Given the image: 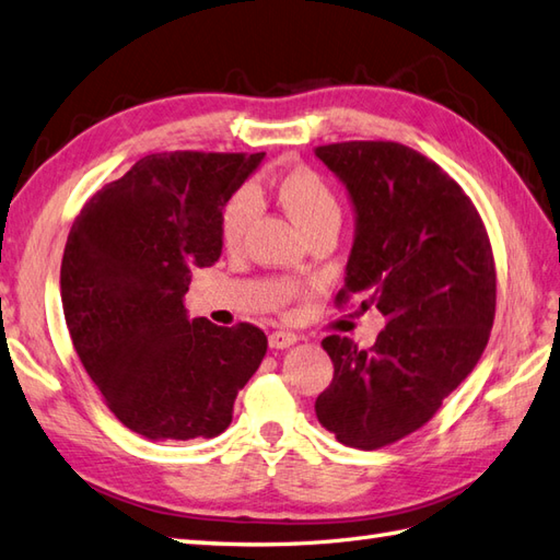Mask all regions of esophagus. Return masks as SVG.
<instances>
[{"label":"esophagus","instance_id":"esophagus-1","mask_svg":"<svg viewBox=\"0 0 560 560\" xmlns=\"http://www.w3.org/2000/svg\"><path fill=\"white\" fill-rule=\"evenodd\" d=\"M272 350H284V347H290L296 342V335L290 330H272L270 338H268Z\"/></svg>","mask_w":560,"mask_h":560}]
</instances>
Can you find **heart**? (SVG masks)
I'll return each instance as SVG.
<instances>
[{
  "label": "heart",
  "mask_w": 560,
  "mask_h": 560,
  "mask_svg": "<svg viewBox=\"0 0 560 560\" xmlns=\"http://www.w3.org/2000/svg\"><path fill=\"white\" fill-rule=\"evenodd\" d=\"M278 201L308 237L320 230H338L342 218L340 198L330 182L312 167H294L278 182ZM258 213L256 196L248 189L232 194L218 218V234L228 252H240L246 232Z\"/></svg>",
  "instance_id": "heart-1"
}]
</instances>
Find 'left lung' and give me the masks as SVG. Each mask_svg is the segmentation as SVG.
<instances>
[{
    "instance_id": "8db88e82",
    "label": "left lung",
    "mask_w": 560,
    "mask_h": 560,
    "mask_svg": "<svg viewBox=\"0 0 560 560\" xmlns=\"http://www.w3.org/2000/svg\"><path fill=\"white\" fill-rule=\"evenodd\" d=\"M352 196L357 237L335 306L362 296L385 328L369 350L328 335L332 381L316 417L340 443L376 451L421 429L477 366L495 316V264L471 198L395 141L314 148Z\"/></svg>"
}]
</instances>
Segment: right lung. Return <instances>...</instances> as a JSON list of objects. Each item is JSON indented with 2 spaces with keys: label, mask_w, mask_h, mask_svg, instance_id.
<instances>
[{
  "label": "right lung",
  "mask_w": 560,
  "mask_h": 560,
  "mask_svg": "<svg viewBox=\"0 0 560 560\" xmlns=\"http://www.w3.org/2000/svg\"><path fill=\"white\" fill-rule=\"evenodd\" d=\"M260 160L145 155L73 220L59 276L73 350L109 412L145 439L218 436L266 357L260 328L189 320L182 302L191 270L220 258V210Z\"/></svg>",
  "instance_id": "obj_1"
}]
</instances>
